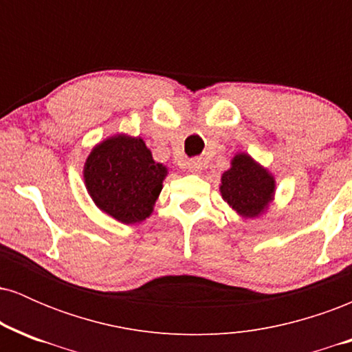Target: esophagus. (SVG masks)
<instances>
[{"label":"esophagus","instance_id":"34e87169","mask_svg":"<svg viewBox=\"0 0 352 352\" xmlns=\"http://www.w3.org/2000/svg\"><path fill=\"white\" fill-rule=\"evenodd\" d=\"M187 168H188V172L199 173V172L201 170V160H200V159H192V160H188V162H187Z\"/></svg>","mask_w":352,"mask_h":352}]
</instances>
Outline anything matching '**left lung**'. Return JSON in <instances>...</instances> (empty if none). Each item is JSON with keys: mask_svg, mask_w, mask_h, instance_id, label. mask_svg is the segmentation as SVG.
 I'll use <instances>...</instances> for the list:
<instances>
[{"mask_svg": "<svg viewBox=\"0 0 352 352\" xmlns=\"http://www.w3.org/2000/svg\"><path fill=\"white\" fill-rule=\"evenodd\" d=\"M274 187V177L265 167L254 162L248 153H236L232 167L221 175L220 192L238 215L256 218L273 200Z\"/></svg>", "mask_w": 352, "mask_h": 352, "instance_id": "1", "label": "left lung"}]
</instances>
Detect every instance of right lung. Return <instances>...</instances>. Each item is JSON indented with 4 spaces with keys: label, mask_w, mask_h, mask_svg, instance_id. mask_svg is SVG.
<instances>
[{
    "label": "right lung",
    "mask_w": 352,
    "mask_h": 352,
    "mask_svg": "<svg viewBox=\"0 0 352 352\" xmlns=\"http://www.w3.org/2000/svg\"><path fill=\"white\" fill-rule=\"evenodd\" d=\"M167 177L140 137L117 134L102 140L84 164V184L104 213L125 225L151 217Z\"/></svg>",
    "instance_id": "right-lung-1"
}]
</instances>
